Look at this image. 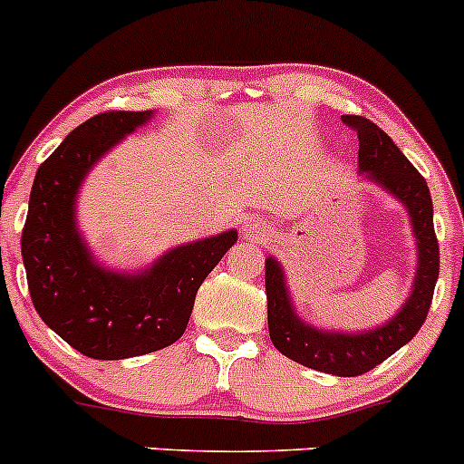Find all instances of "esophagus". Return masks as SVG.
Masks as SVG:
<instances>
[{
	"label": "esophagus",
	"instance_id": "obj_1",
	"mask_svg": "<svg viewBox=\"0 0 464 464\" xmlns=\"http://www.w3.org/2000/svg\"><path fill=\"white\" fill-rule=\"evenodd\" d=\"M242 236H245V240H269L271 231L269 227H266L262 219H249V222L245 224V228H242Z\"/></svg>",
	"mask_w": 464,
	"mask_h": 464
}]
</instances>
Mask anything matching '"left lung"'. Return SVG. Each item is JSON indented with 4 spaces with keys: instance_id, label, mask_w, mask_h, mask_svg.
Returning a JSON list of instances; mask_svg holds the SVG:
<instances>
[{
    "instance_id": "left-lung-1",
    "label": "left lung",
    "mask_w": 464,
    "mask_h": 464,
    "mask_svg": "<svg viewBox=\"0 0 464 464\" xmlns=\"http://www.w3.org/2000/svg\"><path fill=\"white\" fill-rule=\"evenodd\" d=\"M343 123L357 132L359 175L386 190L411 219L418 266L413 289L392 319L363 332H339L303 321L294 305L285 269L274 256L265 260L266 321L271 343L292 362L336 377H357L409 343L427 321L440 274V249L433 231V202L424 177L401 154L392 139L363 116L345 114Z\"/></svg>"
}]
</instances>
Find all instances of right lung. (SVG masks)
<instances>
[{
  "label": "right lung",
  "mask_w": 464,
  "mask_h": 464,
  "mask_svg": "<svg viewBox=\"0 0 464 464\" xmlns=\"http://www.w3.org/2000/svg\"><path fill=\"white\" fill-rule=\"evenodd\" d=\"M154 111H105L78 125L37 168L22 258L37 314L92 359H128L184 334L199 285L237 242L236 228L168 249L152 265L116 271L93 258L76 204L92 168L150 123Z\"/></svg>",
  "instance_id": "right-lung-1"
}]
</instances>
